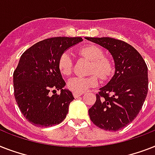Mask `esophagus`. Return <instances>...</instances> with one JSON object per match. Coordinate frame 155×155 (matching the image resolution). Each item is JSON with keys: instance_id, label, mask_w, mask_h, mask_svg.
Segmentation results:
<instances>
[{"instance_id": "34e87169", "label": "esophagus", "mask_w": 155, "mask_h": 155, "mask_svg": "<svg viewBox=\"0 0 155 155\" xmlns=\"http://www.w3.org/2000/svg\"><path fill=\"white\" fill-rule=\"evenodd\" d=\"M83 93H78V92H73V96H74V97L75 98H78L79 97H80V96H82Z\"/></svg>"}]
</instances>
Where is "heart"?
Instances as JSON below:
<instances>
[{
    "label": "heart",
    "instance_id": "b5f03b06",
    "mask_svg": "<svg viewBox=\"0 0 155 155\" xmlns=\"http://www.w3.org/2000/svg\"><path fill=\"white\" fill-rule=\"evenodd\" d=\"M80 54L84 56L92 62L90 67V74H93L88 77L75 76L71 78L68 82V88L74 92L83 93L91 87H96L99 84V78L108 79L113 72V62L109 58L104 56L103 51L97 46H88L80 50ZM59 70L63 75H69L72 68L71 56L68 52H65L61 55L58 61Z\"/></svg>",
    "mask_w": 155,
    "mask_h": 155
}]
</instances>
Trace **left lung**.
<instances>
[{
	"instance_id": "1",
	"label": "left lung",
	"mask_w": 155,
	"mask_h": 155,
	"mask_svg": "<svg viewBox=\"0 0 155 155\" xmlns=\"http://www.w3.org/2000/svg\"><path fill=\"white\" fill-rule=\"evenodd\" d=\"M110 52L115 73L100 88L96 103L89 108L94 125L117 131L131 123L139 113L148 92V68L142 55L132 46L112 38H86Z\"/></svg>"
}]
</instances>
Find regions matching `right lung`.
Instances as JSON below:
<instances>
[{"mask_svg": "<svg viewBox=\"0 0 155 155\" xmlns=\"http://www.w3.org/2000/svg\"><path fill=\"white\" fill-rule=\"evenodd\" d=\"M82 38H51L35 43L21 54L13 72L14 97L21 112L32 125L50 127L61 123L74 97L61 75V55ZM61 90L50 96V91Z\"/></svg>", "mask_w": 155, "mask_h": 155, "instance_id": "1", "label": "right lung"}]
</instances>
